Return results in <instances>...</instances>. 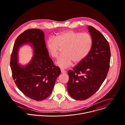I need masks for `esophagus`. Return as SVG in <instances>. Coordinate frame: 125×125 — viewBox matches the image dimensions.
<instances>
[{
	"mask_svg": "<svg viewBox=\"0 0 125 125\" xmlns=\"http://www.w3.org/2000/svg\"><path fill=\"white\" fill-rule=\"evenodd\" d=\"M61 73H66V72L65 71V70H63V69H61Z\"/></svg>",
	"mask_w": 125,
	"mask_h": 125,
	"instance_id": "1",
	"label": "esophagus"
}]
</instances>
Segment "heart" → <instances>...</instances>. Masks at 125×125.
<instances>
[{
	"instance_id": "heart-1",
	"label": "heart",
	"mask_w": 125,
	"mask_h": 125,
	"mask_svg": "<svg viewBox=\"0 0 125 125\" xmlns=\"http://www.w3.org/2000/svg\"><path fill=\"white\" fill-rule=\"evenodd\" d=\"M93 40L88 33L72 30L60 32L55 38H50L46 43L47 50L53 58H57L60 47L64 48V55L56 62L62 69L70 67L73 64L82 62L91 50Z\"/></svg>"
}]
</instances>
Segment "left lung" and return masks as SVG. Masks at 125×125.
<instances>
[{
	"label": "left lung",
	"instance_id": "1",
	"mask_svg": "<svg viewBox=\"0 0 125 125\" xmlns=\"http://www.w3.org/2000/svg\"><path fill=\"white\" fill-rule=\"evenodd\" d=\"M88 27L93 40L91 50L82 62L68 72V92L77 100H86L97 91L105 80L110 66L108 42L98 30L91 26Z\"/></svg>",
	"mask_w": 125,
	"mask_h": 125
}]
</instances>
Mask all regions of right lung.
Listing matches in <instances>:
<instances>
[{"instance_id":"1","label":"right lung","mask_w":125,"mask_h":125,"mask_svg":"<svg viewBox=\"0 0 125 125\" xmlns=\"http://www.w3.org/2000/svg\"><path fill=\"white\" fill-rule=\"evenodd\" d=\"M29 44L34 55L25 65L18 63L19 48ZM10 67L14 82L20 91L28 98L37 101L51 94L60 69L53 64L46 47L44 34L39 29L24 31L16 38L10 58Z\"/></svg>"}]
</instances>
